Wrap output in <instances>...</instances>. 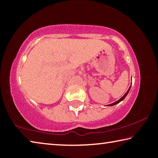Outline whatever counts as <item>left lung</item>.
<instances>
[{"label": "left lung", "instance_id": "1", "mask_svg": "<svg viewBox=\"0 0 158 158\" xmlns=\"http://www.w3.org/2000/svg\"><path fill=\"white\" fill-rule=\"evenodd\" d=\"M130 88H131V86L129 88V89L127 90V91L126 92V93H125V94L123 96V97L120 99V100H118V101H116V102H114V103H112V104H111V105H107V106H114V105H116V104H118V103H119L120 102H121L122 100H123L124 99H125V98L127 96V93H129V91H130Z\"/></svg>", "mask_w": 158, "mask_h": 158}]
</instances>
